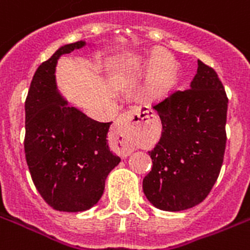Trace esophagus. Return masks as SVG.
I'll return each instance as SVG.
<instances>
[{
  "instance_id": "obj_1",
  "label": "esophagus",
  "mask_w": 250,
  "mask_h": 250,
  "mask_svg": "<svg viewBox=\"0 0 250 250\" xmlns=\"http://www.w3.org/2000/svg\"><path fill=\"white\" fill-rule=\"evenodd\" d=\"M145 113V111H144ZM144 122V114L141 109H132V110L125 111L123 114L119 115V118L117 119L114 125V132L115 137L119 141V150L123 155L131 151V145H132V133L136 129V127L143 123Z\"/></svg>"
}]
</instances>
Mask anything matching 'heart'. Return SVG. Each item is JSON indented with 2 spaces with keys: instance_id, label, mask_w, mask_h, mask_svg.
Listing matches in <instances>:
<instances>
[{
  "instance_id": "heart-1",
  "label": "heart",
  "mask_w": 250,
  "mask_h": 250,
  "mask_svg": "<svg viewBox=\"0 0 250 250\" xmlns=\"http://www.w3.org/2000/svg\"><path fill=\"white\" fill-rule=\"evenodd\" d=\"M173 78L172 62L167 55L158 54L155 56V76L149 87L151 97H160L167 92Z\"/></svg>"
}]
</instances>
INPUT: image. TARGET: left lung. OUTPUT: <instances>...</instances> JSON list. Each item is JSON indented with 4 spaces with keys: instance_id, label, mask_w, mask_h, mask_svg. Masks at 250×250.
Wrapping results in <instances>:
<instances>
[{
    "instance_id": "left-lung-1",
    "label": "left lung",
    "mask_w": 250,
    "mask_h": 250,
    "mask_svg": "<svg viewBox=\"0 0 250 250\" xmlns=\"http://www.w3.org/2000/svg\"><path fill=\"white\" fill-rule=\"evenodd\" d=\"M227 103L216 70L198 60L190 88L154 104L163 129L149 151L153 168L143 181L153 206L178 212L208 196L224 163Z\"/></svg>"
}]
</instances>
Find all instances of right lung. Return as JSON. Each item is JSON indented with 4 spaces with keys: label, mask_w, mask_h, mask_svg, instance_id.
Listing matches in <instances>:
<instances>
[{
    "label": "right lung",
    "mask_w": 250,
    "mask_h": 250,
    "mask_svg": "<svg viewBox=\"0 0 250 250\" xmlns=\"http://www.w3.org/2000/svg\"><path fill=\"white\" fill-rule=\"evenodd\" d=\"M82 46V41L65 44L42 62L25 99L26 164L41 196L60 212H82L95 206L107 174L121 162L107 146L111 122L93 121L68 106L56 90L58 59Z\"/></svg>",
    "instance_id": "add662e5"
}]
</instances>
